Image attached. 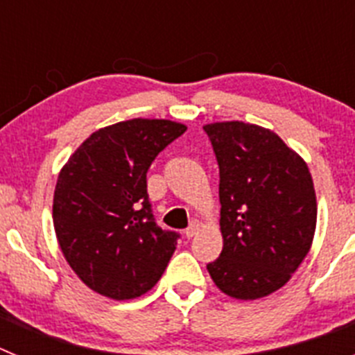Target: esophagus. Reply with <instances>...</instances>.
<instances>
[{
  "instance_id": "esophagus-1",
  "label": "esophagus",
  "mask_w": 355,
  "mask_h": 355,
  "mask_svg": "<svg viewBox=\"0 0 355 355\" xmlns=\"http://www.w3.org/2000/svg\"><path fill=\"white\" fill-rule=\"evenodd\" d=\"M199 227H200V224L197 220H193L192 224L188 225L187 227V231H184V236L187 238H192V236H196L197 234V231H199Z\"/></svg>"
}]
</instances>
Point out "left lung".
<instances>
[{
  "mask_svg": "<svg viewBox=\"0 0 355 355\" xmlns=\"http://www.w3.org/2000/svg\"><path fill=\"white\" fill-rule=\"evenodd\" d=\"M205 131L218 163L224 238L206 268L229 297L261 299L284 286L309 252L316 227L311 174L274 131L240 121Z\"/></svg>",
  "mask_w": 355,
  "mask_h": 355,
  "instance_id": "8db88e82",
  "label": "left lung"
}]
</instances>
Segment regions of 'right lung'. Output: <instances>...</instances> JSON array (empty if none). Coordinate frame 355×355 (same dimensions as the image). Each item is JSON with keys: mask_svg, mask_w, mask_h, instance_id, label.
Instances as JSON below:
<instances>
[{"mask_svg": "<svg viewBox=\"0 0 355 355\" xmlns=\"http://www.w3.org/2000/svg\"><path fill=\"white\" fill-rule=\"evenodd\" d=\"M187 126L131 119L85 140L62 168L53 224L65 259L97 293L140 297L159 281L180 233L162 229L147 193V171Z\"/></svg>", "mask_w": 355, "mask_h": 355, "instance_id": "add662e5", "label": "right lung"}]
</instances>
